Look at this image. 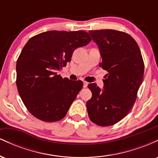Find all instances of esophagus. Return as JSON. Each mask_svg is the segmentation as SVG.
I'll list each match as a JSON object with an SVG mask.
<instances>
[{
  "label": "esophagus",
  "mask_w": 158,
  "mask_h": 158,
  "mask_svg": "<svg viewBox=\"0 0 158 158\" xmlns=\"http://www.w3.org/2000/svg\"><path fill=\"white\" fill-rule=\"evenodd\" d=\"M88 83L87 82V81H83V87H84V88H87V87H88Z\"/></svg>",
  "instance_id": "esophagus-1"
}]
</instances>
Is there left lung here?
Wrapping results in <instances>:
<instances>
[{
	"instance_id": "obj_1",
	"label": "left lung",
	"mask_w": 158,
	"mask_h": 158,
	"mask_svg": "<svg viewBox=\"0 0 158 158\" xmlns=\"http://www.w3.org/2000/svg\"><path fill=\"white\" fill-rule=\"evenodd\" d=\"M100 51L99 66L108 71L102 90L96 83L88 85L92 93L87 102L88 116L100 126L116 124L135 104L142 84L144 62L138 44L131 35L114 30H90Z\"/></svg>"
}]
</instances>
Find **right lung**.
Masks as SVG:
<instances>
[{"label": "right lung", "mask_w": 158, "mask_h": 158, "mask_svg": "<svg viewBox=\"0 0 158 158\" xmlns=\"http://www.w3.org/2000/svg\"><path fill=\"white\" fill-rule=\"evenodd\" d=\"M90 41L89 34L83 30H52L27 41L16 63V85L32 115L44 122L65 117L83 83L63 79L57 73L70 61L76 49Z\"/></svg>", "instance_id": "obj_1"}]
</instances>
